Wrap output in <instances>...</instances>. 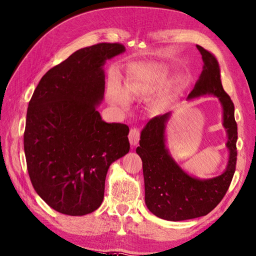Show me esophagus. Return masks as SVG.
Returning <instances> with one entry per match:
<instances>
[{
    "label": "esophagus",
    "instance_id": "obj_1",
    "mask_svg": "<svg viewBox=\"0 0 256 256\" xmlns=\"http://www.w3.org/2000/svg\"><path fill=\"white\" fill-rule=\"evenodd\" d=\"M140 132L138 128H130V134H128V140H130V144L132 146H135L138 144L140 142Z\"/></svg>",
    "mask_w": 256,
    "mask_h": 256
}]
</instances>
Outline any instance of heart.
Returning a JSON list of instances; mask_svg holds the SVG:
<instances>
[{"label": "heart", "instance_id": "obj_1", "mask_svg": "<svg viewBox=\"0 0 256 256\" xmlns=\"http://www.w3.org/2000/svg\"><path fill=\"white\" fill-rule=\"evenodd\" d=\"M168 69L160 62H142L130 64L126 71L124 88L118 83L110 84L108 100L111 104L126 109L130 106V97L149 96L154 94L166 82ZM171 88H166L150 100V109L154 114L164 111L172 100Z\"/></svg>", "mask_w": 256, "mask_h": 256}]
</instances>
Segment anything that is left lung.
Wrapping results in <instances>:
<instances>
[{"instance_id": "8db88e82", "label": "left lung", "mask_w": 256, "mask_h": 256, "mask_svg": "<svg viewBox=\"0 0 256 256\" xmlns=\"http://www.w3.org/2000/svg\"><path fill=\"white\" fill-rule=\"evenodd\" d=\"M196 48L202 55L203 68L187 100L204 95L218 98L229 156L225 171L220 175L206 180L196 178L178 164L166 147V130L172 112L154 116L146 124L140 134V147L136 148L142 161L145 202L152 214L172 222L200 218L211 212L228 190L237 161L238 132L234 102L222 88L216 57L199 45Z\"/></svg>"}]
</instances>
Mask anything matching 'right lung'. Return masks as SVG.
<instances>
[{"mask_svg":"<svg viewBox=\"0 0 256 256\" xmlns=\"http://www.w3.org/2000/svg\"><path fill=\"white\" fill-rule=\"evenodd\" d=\"M126 52L100 43L50 69L29 102L24 148L34 190L55 211L82 216L100 206L111 163L130 152L128 126L102 120L107 60Z\"/></svg>","mask_w":256,"mask_h":256,"instance_id":"add662e5","label":"right lung"}]
</instances>
